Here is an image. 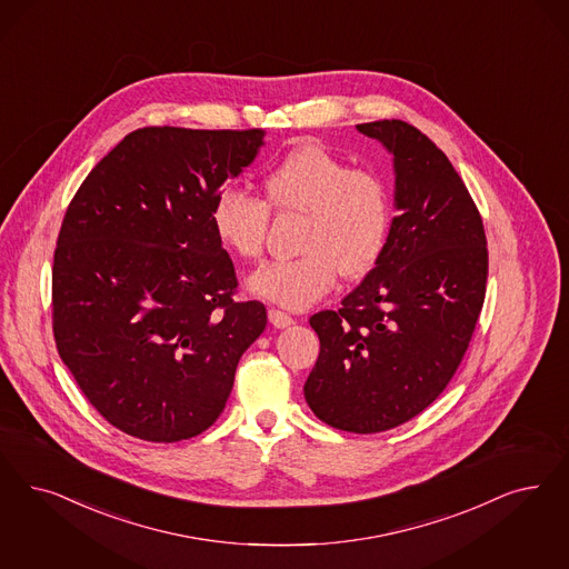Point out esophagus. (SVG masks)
Segmentation results:
<instances>
[{
    "mask_svg": "<svg viewBox=\"0 0 569 569\" xmlns=\"http://www.w3.org/2000/svg\"><path fill=\"white\" fill-rule=\"evenodd\" d=\"M269 321L273 323L274 328H288L295 323V319L279 309H269Z\"/></svg>",
    "mask_w": 569,
    "mask_h": 569,
    "instance_id": "esophagus-1",
    "label": "esophagus"
}]
</instances>
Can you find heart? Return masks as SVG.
<instances>
[{"label":"heart","instance_id":"1","mask_svg":"<svg viewBox=\"0 0 569 569\" xmlns=\"http://www.w3.org/2000/svg\"><path fill=\"white\" fill-rule=\"evenodd\" d=\"M262 189L264 201L227 187L210 212L218 241L243 260L262 256L269 208L305 214L302 254L262 264L248 281L254 295L305 309L330 292L336 273L349 279L370 273L385 252L391 199L372 170L351 168L321 144H302L267 170Z\"/></svg>","mask_w":569,"mask_h":569}]
</instances>
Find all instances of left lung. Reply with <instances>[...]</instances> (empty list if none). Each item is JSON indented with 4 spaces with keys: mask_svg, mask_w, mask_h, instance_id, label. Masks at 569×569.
I'll return each mask as SVG.
<instances>
[{
    "mask_svg": "<svg viewBox=\"0 0 569 569\" xmlns=\"http://www.w3.org/2000/svg\"><path fill=\"white\" fill-rule=\"evenodd\" d=\"M357 130L392 156L397 216L372 271L338 311L309 319L321 349L305 399L333 429L368 435L412 420L448 387L483 307L488 239L431 138L401 119Z\"/></svg>",
    "mask_w": 569,
    "mask_h": 569,
    "instance_id": "obj_1",
    "label": "left lung"
}]
</instances>
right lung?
I'll return each instance as SVG.
<instances>
[{
  "label": "right lung",
  "instance_id": "1",
  "mask_svg": "<svg viewBox=\"0 0 569 569\" xmlns=\"http://www.w3.org/2000/svg\"><path fill=\"white\" fill-rule=\"evenodd\" d=\"M264 130L140 128L102 157L62 218L52 330L62 363L119 431L174 443L210 429L267 326L233 298L212 203Z\"/></svg>",
  "mask_w": 569,
  "mask_h": 569
}]
</instances>
